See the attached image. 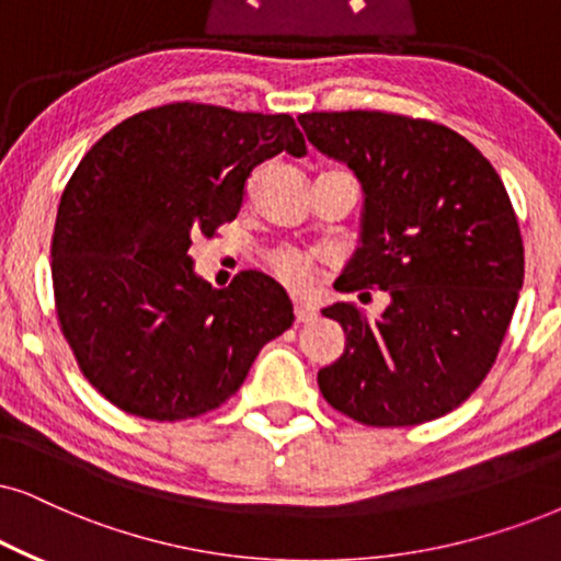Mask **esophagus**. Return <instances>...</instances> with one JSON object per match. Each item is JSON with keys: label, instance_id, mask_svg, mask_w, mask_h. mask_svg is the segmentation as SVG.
Instances as JSON below:
<instances>
[{"label": "esophagus", "instance_id": "esophagus-1", "mask_svg": "<svg viewBox=\"0 0 561 561\" xmlns=\"http://www.w3.org/2000/svg\"><path fill=\"white\" fill-rule=\"evenodd\" d=\"M318 318V310H316V305H310V302H295V321L297 323H310V321H316Z\"/></svg>", "mask_w": 561, "mask_h": 561}]
</instances>
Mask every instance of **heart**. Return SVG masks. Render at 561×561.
I'll use <instances>...</instances> for the list:
<instances>
[{
    "label": "heart",
    "mask_w": 561,
    "mask_h": 561,
    "mask_svg": "<svg viewBox=\"0 0 561 561\" xmlns=\"http://www.w3.org/2000/svg\"><path fill=\"white\" fill-rule=\"evenodd\" d=\"M272 266L276 276L289 287L300 289L313 279L316 274V264L308 253L295 251V248H285V251H276L272 256Z\"/></svg>",
    "instance_id": "obj_1"
}]
</instances>
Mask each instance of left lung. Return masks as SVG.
<instances>
[{
	"label": "left lung",
	"mask_w": 561,
	"mask_h": 561,
	"mask_svg": "<svg viewBox=\"0 0 561 561\" xmlns=\"http://www.w3.org/2000/svg\"><path fill=\"white\" fill-rule=\"evenodd\" d=\"M297 122L363 186L359 245L333 287L391 297L378 318L346 302L321 310L346 336L342 357L318 373L323 399L370 427L437 420L492 370L523 287L507 191L448 126L380 111Z\"/></svg>",
	"instance_id": "1"
}]
</instances>
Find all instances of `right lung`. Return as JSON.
<instances>
[{
	"label": "right lung",
	"instance_id": "1",
	"mask_svg": "<svg viewBox=\"0 0 561 561\" xmlns=\"http://www.w3.org/2000/svg\"><path fill=\"white\" fill-rule=\"evenodd\" d=\"M279 152L308 154L287 113L170 103L113 126L77 165L51 240L56 313L84 378L126 414H207L293 325L272 276L211 289L188 253L236 219L251 170Z\"/></svg>",
	"mask_w": 561,
	"mask_h": 561
}]
</instances>
